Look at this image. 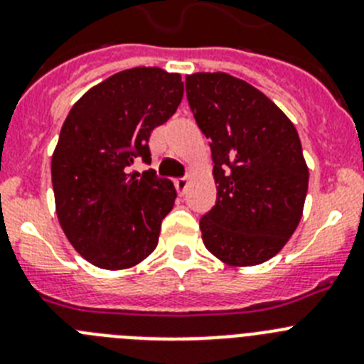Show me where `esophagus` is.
<instances>
[{
  "label": "esophagus",
  "instance_id": "esophagus-1",
  "mask_svg": "<svg viewBox=\"0 0 364 364\" xmlns=\"http://www.w3.org/2000/svg\"><path fill=\"white\" fill-rule=\"evenodd\" d=\"M188 186H189L188 176H182V178L175 180V188H176V191L180 193V195H184L186 189H188Z\"/></svg>",
  "mask_w": 364,
  "mask_h": 364
}]
</instances>
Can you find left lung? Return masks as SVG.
Wrapping results in <instances>:
<instances>
[{"label":"left lung","mask_w":364,"mask_h":364,"mask_svg":"<svg viewBox=\"0 0 364 364\" xmlns=\"http://www.w3.org/2000/svg\"><path fill=\"white\" fill-rule=\"evenodd\" d=\"M186 95L215 164L204 246L230 266L262 264L302 217L310 175L297 129L264 92L226 73L188 74Z\"/></svg>","instance_id":"left-lung-1"}]
</instances>
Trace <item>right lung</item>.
<instances>
[{
  "mask_svg": "<svg viewBox=\"0 0 364 364\" xmlns=\"http://www.w3.org/2000/svg\"><path fill=\"white\" fill-rule=\"evenodd\" d=\"M182 96L180 74L134 67L89 89L67 114L50 162L56 215L91 264L131 268L159 244L175 186L131 166L151 162V133L175 114Z\"/></svg>",
  "mask_w": 364,
  "mask_h": 364,
  "instance_id": "right-lung-1",
  "label": "right lung"
}]
</instances>
